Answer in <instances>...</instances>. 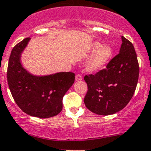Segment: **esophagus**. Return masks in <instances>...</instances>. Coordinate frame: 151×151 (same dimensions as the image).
Returning a JSON list of instances; mask_svg holds the SVG:
<instances>
[{
    "mask_svg": "<svg viewBox=\"0 0 151 151\" xmlns=\"http://www.w3.org/2000/svg\"><path fill=\"white\" fill-rule=\"evenodd\" d=\"M82 79H83V78H82V76L80 75V74H77V75L76 76V81H81Z\"/></svg>",
    "mask_w": 151,
    "mask_h": 151,
    "instance_id": "1",
    "label": "esophagus"
}]
</instances>
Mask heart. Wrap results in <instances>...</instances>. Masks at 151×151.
Listing matches in <instances>:
<instances>
[{
	"label": "heart",
	"instance_id": "b5f03b06",
	"mask_svg": "<svg viewBox=\"0 0 151 151\" xmlns=\"http://www.w3.org/2000/svg\"><path fill=\"white\" fill-rule=\"evenodd\" d=\"M88 52L92 53L86 64L87 72L94 73L100 71L107 65L112 56L111 48L108 45H101L99 42H93L88 46Z\"/></svg>",
	"mask_w": 151,
	"mask_h": 151
}]
</instances>
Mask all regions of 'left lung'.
I'll list each match as a JSON object with an SVG mask.
<instances>
[{
  "label": "left lung",
  "mask_w": 151,
  "mask_h": 151,
  "mask_svg": "<svg viewBox=\"0 0 151 151\" xmlns=\"http://www.w3.org/2000/svg\"><path fill=\"white\" fill-rule=\"evenodd\" d=\"M119 54L106 68L95 75L85 76L88 91L85 105L101 116L112 115L127 106L132 97L139 78V64L132 43L122 36Z\"/></svg>",
  "instance_id": "1"
}]
</instances>
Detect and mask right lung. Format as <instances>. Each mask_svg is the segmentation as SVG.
Instances as JSON below:
<instances>
[{
  "mask_svg": "<svg viewBox=\"0 0 151 151\" xmlns=\"http://www.w3.org/2000/svg\"><path fill=\"white\" fill-rule=\"evenodd\" d=\"M30 38L17 43L9 60L7 80L12 95L19 108L31 116L47 119L63 110V98L72 86L75 74L60 72L35 76L23 67L21 57Z\"/></svg>",
  "mask_w": 151,
  "mask_h": 151,
  "instance_id": "add662e5",
  "label": "right lung"
}]
</instances>
